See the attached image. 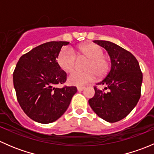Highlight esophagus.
I'll list each match as a JSON object with an SVG mask.
<instances>
[{"mask_svg": "<svg viewBox=\"0 0 154 154\" xmlns=\"http://www.w3.org/2000/svg\"><path fill=\"white\" fill-rule=\"evenodd\" d=\"M84 87H77V91H83V90H84Z\"/></svg>", "mask_w": 154, "mask_h": 154, "instance_id": "1", "label": "esophagus"}]
</instances>
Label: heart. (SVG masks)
Here are the masks:
<instances>
[{"mask_svg":"<svg viewBox=\"0 0 154 154\" xmlns=\"http://www.w3.org/2000/svg\"><path fill=\"white\" fill-rule=\"evenodd\" d=\"M74 52L78 57L83 56L88 58V60L84 66L86 71H74L68 76V84L83 86L94 81L97 74L103 77L106 74L109 68L108 60L103 57V50L95 44L82 45L75 50L63 48L57 57V64L63 71L69 72L75 66L76 57Z\"/></svg>","mask_w":154,"mask_h":154,"instance_id":"obj_1","label":"heart"}]
</instances>
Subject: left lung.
Segmentation results:
<instances>
[{"instance_id":"left-lung-1","label":"left lung","mask_w":154,"mask_h":154,"mask_svg":"<svg viewBox=\"0 0 154 154\" xmlns=\"http://www.w3.org/2000/svg\"><path fill=\"white\" fill-rule=\"evenodd\" d=\"M104 48L111 60V69L98 86L94 95L88 100L93 111L107 122L114 123L125 118L136 106L141 96L142 73L139 62L130 52L108 41L94 40Z\"/></svg>"}]
</instances>
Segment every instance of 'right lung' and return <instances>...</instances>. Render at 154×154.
I'll return each mask as SVG.
<instances>
[{
  "instance_id": "obj_1",
  "label": "right lung",
  "mask_w": 154,
  "mask_h": 154,
  "mask_svg": "<svg viewBox=\"0 0 154 154\" xmlns=\"http://www.w3.org/2000/svg\"><path fill=\"white\" fill-rule=\"evenodd\" d=\"M68 42H49L21 56L13 73V84L21 109L32 120L49 124L67 110L77 92L74 86L56 88L66 81L57 57Z\"/></svg>"
}]
</instances>
